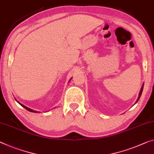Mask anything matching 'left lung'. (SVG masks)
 Instances as JSON below:
<instances>
[{"label":"left lung","instance_id":"left-lung-1","mask_svg":"<svg viewBox=\"0 0 154 154\" xmlns=\"http://www.w3.org/2000/svg\"><path fill=\"white\" fill-rule=\"evenodd\" d=\"M143 86H144V84L143 85V86H142V87H141V89H140V94H139V96H138V99H137V100H136V103H137V102L138 101V100H139V99H140V96H141V94H142V92H143Z\"/></svg>","mask_w":154,"mask_h":154}]
</instances>
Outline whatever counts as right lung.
<instances>
[{"mask_svg": "<svg viewBox=\"0 0 154 154\" xmlns=\"http://www.w3.org/2000/svg\"><path fill=\"white\" fill-rule=\"evenodd\" d=\"M16 101H17V100H16ZM18 102V103H19L20 104V105H21V106H22V107H24L25 109H27V111H29V112H34V113H38V112H36V111H34V110H32V109H29V108H28V107H26V106H25V105H23V104H21V103H19V102H18V101H17Z\"/></svg>", "mask_w": 154, "mask_h": 154, "instance_id": "right-lung-1", "label": "right lung"}]
</instances>
